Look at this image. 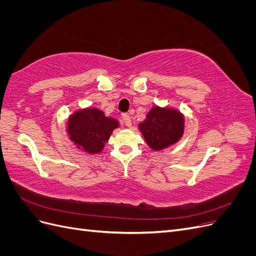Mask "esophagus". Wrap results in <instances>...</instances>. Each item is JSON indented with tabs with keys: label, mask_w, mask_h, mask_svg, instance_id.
Here are the masks:
<instances>
[{
	"label": "esophagus",
	"mask_w": 256,
	"mask_h": 256,
	"mask_svg": "<svg viewBox=\"0 0 256 256\" xmlns=\"http://www.w3.org/2000/svg\"><path fill=\"white\" fill-rule=\"evenodd\" d=\"M122 122H124V124H125V125H126L127 127L131 126V116H130L129 114H127V113L122 114Z\"/></svg>",
	"instance_id": "esophagus-1"
}]
</instances>
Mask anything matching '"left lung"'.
I'll return each instance as SVG.
<instances>
[{
  "mask_svg": "<svg viewBox=\"0 0 256 256\" xmlns=\"http://www.w3.org/2000/svg\"><path fill=\"white\" fill-rule=\"evenodd\" d=\"M146 144L154 152L176 144L184 136V116L175 108L154 106L146 118L138 124Z\"/></svg>",
  "mask_w": 256,
  "mask_h": 256,
  "instance_id": "left-lung-1",
  "label": "left lung"
}]
</instances>
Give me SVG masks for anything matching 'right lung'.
<instances>
[{
    "label": "right lung",
    "instance_id": "obj_1",
    "mask_svg": "<svg viewBox=\"0 0 256 256\" xmlns=\"http://www.w3.org/2000/svg\"><path fill=\"white\" fill-rule=\"evenodd\" d=\"M120 127V122L97 108H84L74 111L67 118V134L78 150L90 154L104 150L113 130Z\"/></svg>",
    "mask_w": 256,
    "mask_h": 256
}]
</instances>
